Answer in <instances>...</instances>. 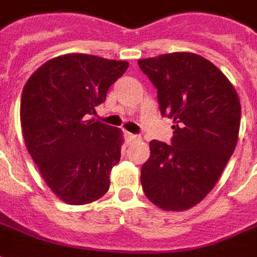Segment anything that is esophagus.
<instances>
[{"label":"esophagus","mask_w":257,"mask_h":257,"mask_svg":"<svg viewBox=\"0 0 257 257\" xmlns=\"http://www.w3.org/2000/svg\"><path fill=\"white\" fill-rule=\"evenodd\" d=\"M123 136H125V140H126L128 143H131V142H135V140L139 139V136H138V135L131 134V132H125V134H123Z\"/></svg>","instance_id":"esophagus-1"}]
</instances>
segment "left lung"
<instances>
[{
	"mask_svg": "<svg viewBox=\"0 0 257 257\" xmlns=\"http://www.w3.org/2000/svg\"><path fill=\"white\" fill-rule=\"evenodd\" d=\"M138 64L157 88L161 115L175 122L171 145L150 142L142 187L162 209H190L215 187L237 146V92L215 64L195 53H167Z\"/></svg>",
	"mask_w": 257,
	"mask_h": 257,
	"instance_id": "1",
	"label": "left lung"
}]
</instances>
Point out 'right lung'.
<instances>
[{
    "label": "right lung",
    "instance_id": "right-lung-1",
    "mask_svg": "<svg viewBox=\"0 0 257 257\" xmlns=\"http://www.w3.org/2000/svg\"><path fill=\"white\" fill-rule=\"evenodd\" d=\"M128 66L71 53L42 64L23 88L20 122L26 147L48 187L66 204H89L110 187L122 134L89 115Z\"/></svg>",
    "mask_w": 257,
    "mask_h": 257
}]
</instances>
